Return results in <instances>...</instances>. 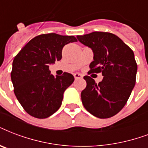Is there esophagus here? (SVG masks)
I'll return each instance as SVG.
<instances>
[{
	"mask_svg": "<svg viewBox=\"0 0 148 148\" xmlns=\"http://www.w3.org/2000/svg\"><path fill=\"white\" fill-rule=\"evenodd\" d=\"M74 78H75V80H77V79H81L82 78V75L81 74H74Z\"/></svg>",
	"mask_w": 148,
	"mask_h": 148,
	"instance_id": "esophagus-1",
	"label": "esophagus"
}]
</instances>
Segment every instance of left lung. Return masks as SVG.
Instances as JSON below:
<instances>
[{
  "label": "left lung",
  "mask_w": 148,
  "mask_h": 148,
  "mask_svg": "<svg viewBox=\"0 0 148 148\" xmlns=\"http://www.w3.org/2000/svg\"><path fill=\"white\" fill-rule=\"evenodd\" d=\"M77 38L93 52L90 71L101 72L103 76L99 84L90 77H84L87 86L81 94L83 106L100 119L113 116L126 105L135 85L137 65L134 52L109 32H94Z\"/></svg>",
  "instance_id": "8db88e82"
}]
</instances>
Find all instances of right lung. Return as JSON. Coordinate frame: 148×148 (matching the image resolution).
Segmentation results:
<instances>
[{"label":"right lung","mask_w":148,"mask_h":148,"mask_svg":"<svg viewBox=\"0 0 148 148\" xmlns=\"http://www.w3.org/2000/svg\"><path fill=\"white\" fill-rule=\"evenodd\" d=\"M77 42L73 36L49 33L31 39L14 57L11 73L14 95L32 116L45 119L60 107L64 92L74 82L71 74H50L49 65L62 58L63 47Z\"/></svg>","instance_id":"1"}]
</instances>
